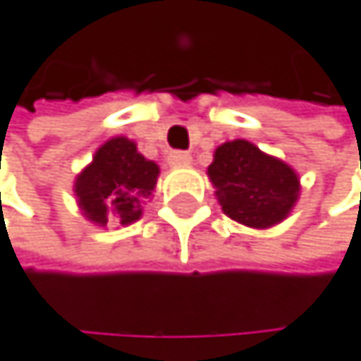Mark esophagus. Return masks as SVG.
Listing matches in <instances>:
<instances>
[{"instance_id": "obj_1", "label": "esophagus", "mask_w": 361, "mask_h": 361, "mask_svg": "<svg viewBox=\"0 0 361 361\" xmlns=\"http://www.w3.org/2000/svg\"><path fill=\"white\" fill-rule=\"evenodd\" d=\"M167 163H169V165H174V167L190 165V163H192V154H190V152H169Z\"/></svg>"}]
</instances>
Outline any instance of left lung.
<instances>
[{
	"instance_id": "obj_1",
	"label": "left lung",
	"mask_w": 361,
	"mask_h": 361,
	"mask_svg": "<svg viewBox=\"0 0 361 361\" xmlns=\"http://www.w3.org/2000/svg\"><path fill=\"white\" fill-rule=\"evenodd\" d=\"M207 174L223 212L238 223L267 229L286 218L298 200L295 171L249 141H229L214 154Z\"/></svg>"
}]
</instances>
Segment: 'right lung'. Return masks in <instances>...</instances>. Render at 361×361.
<instances>
[{
	"instance_id": "add662e5",
	"label": "right lung",
	"mask_w": 361,
	"mask_h": 361,
	"mask_svg": "<svg viewBox=\"0 0 361 361\" xmlns=\"http://www.w3.org/2000/svg\"><path fill=\"white\" fill-rule=\"evenodd\" d=\"M159 165L143 159L136 145L116 136L101 145L75 183L79 207L97 225H130L141 218L143 202L157 185Z\"/></svg>"
}]
</instances>
